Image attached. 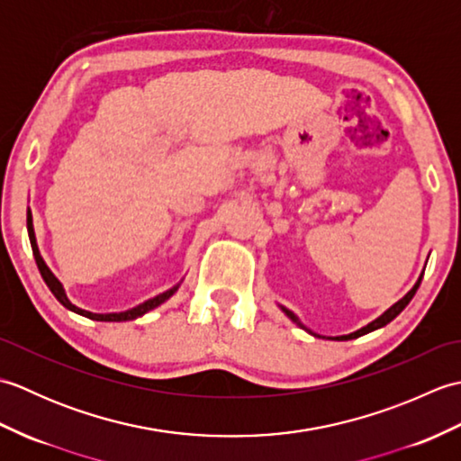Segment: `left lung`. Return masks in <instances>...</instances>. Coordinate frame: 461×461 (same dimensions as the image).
Segmentation results:
<instances>
[{
	"label": "left lung",
	"mask_w": 461,
	"mask_h": 461,
	"mask_svg": "<svg viewBox=\"0 0 461 461\" xmlns=\"http://www.w3.org/2000/svg\"><path fill=\"white\" fill-rule=\"evenodd\" d=\"M422 277H424V271L420 273V277H418V281L414 283V287L410 289V291L406 293V295H404L402 299L396 301L393 307L386 309L384 312H382L380 317H376L375 321L368 322V325H365V327L358 329V330H355V332H348V335H340V337H327V339H330V340H352V339H358V337H362V335H366V332H372V330H376V329H382V327H384V325H388V322L393 321V319H396V317L400 315V312H402V311L406 309L408 303L412 301V297L416 295V291H418V287H420V283H422ZM279 309H281L283 312H285V315H287V317H289L293 322H295L297 327H301L303 330H307L309 335H312V337H321V335H317V332H312L311 329H307L305 325H303V322L299 321V317L295 315V312L289 311V309H285V307H283V305H279ZM322 339H325V337H322Z\"/></svg>",
	"instance_id": "obj_1"
}]
</instances>
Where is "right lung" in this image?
<instances>
[{"instance_id":"1","label":"right lung","mask_w":461,"mask_h":461,"mask_svg":"<svg viewBox=\"0 0 461 461\" xmlns=\"http://www.w3.org/2000/svg\"><path fill=\"white\" fill-rule=\"evenodd\" d=\"M27 233H29V241H32L33 258H35V263H37V267H39V273H41L43 281L47 283V287L51 289V293L55 295V299H57L59 303H61V305H63L65 309L73 311V312H77V315L86 317V319H91V321H103V322H122V321H134V319H139V317L146 315V312H149V311H152V309H156V307H160L162 303L168 301V299L174 295V293L178 291L180 283H182V281H180V283H176V285H174V287H170L168 291H164V293H160V295H156V297H152V299H149V301H144V303H140V305H136V307H132V309H129V311H121V312H91V311H85V309L77 307V305H73L71 301H68L67 293H65V287H63V283L55 277V273L47 267L45 259L41 258V251H39V248H37V240H35V230H33V215H32V210H27Z\"/></svg>"}]
</instances>
